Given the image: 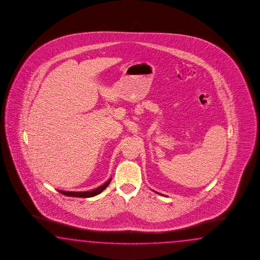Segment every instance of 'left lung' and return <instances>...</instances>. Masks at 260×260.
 <instances>
[{
	"instance_id": "8db88e82",
	"label": "left lung",
	"mask_w": 260,
	"mask_h": 260,
	"mask_svg": "<svg viewBox=\"0 0 260 260\" xmlns=\"http://www.w3.org/2000/svg\"><path fill=\"white\" fill-rule=\"evenodd\" d=\"M159 194H160V193H159Z\"/></svg>"
}]
</instances>
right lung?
Returning a JSON list of instances; mask_svg holds the SVG:
<instances>
[{"instance_id":"right-lung-1","label":"right lung","mask_w":260,"mask_h":260,"mask_svg":"<svg viewBox=\"0 0 260 260\" xmlns=\"http://www.w3.org/2000/svg\"><path fill=\"white\" fill-rule=\"evenodd\" d=\"M110 181H111V178H110L105 184H103L102 186L92 189V190H87V191H66V190H61V189H58V190H59V192L63 193L64 196H67V197L88 198V197H93L95 196H97V194H99V193H101L103 190L109 186Z\"/></svg>"}]
</instances>
